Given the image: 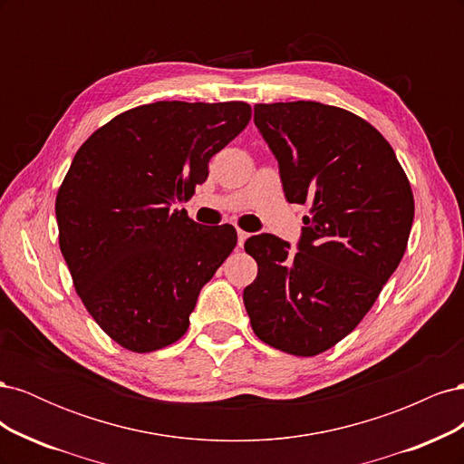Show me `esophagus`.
Segmentation results:
<instances>
[{
	"instance_id": "1",
	"label": "esophagus",
	"mask_w": 464,
	"mask_h": 464,
	"mask_svg": "<svg viewBox=\"0 0 464 464\" xmlns=\"http://www.w3.org/2000/svg\"><path fill=\"white\" fill-rule=\"evenodd\" d=\"M247 237H249V234L247 232H244V230H240V228H237V246H244L246 244V240H247Z\"/></svg>"
}]
</instances>
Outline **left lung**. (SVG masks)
I'll return each instance as SVG.
<instances>
[{
	"label": "left lung",
	"mask_w": 464,
	"mask_h": 464,
	"mask_svg": "<svg viewBox=\"0 0 464 464\" xmlns=\"http://www.w3.org/2000/svg\"><path fill=\"white\" fill-rule=\"evenodd\" d=\"M254 121L278 162L288 203H310L298 249L273 234L246 251L251 329L294 356L325 353L370 312L399 266L414 198L395 150L373 125L321 102L256 104Z\"/></svg>",
	"instance_id": "8db88e82"
}]
</instances>
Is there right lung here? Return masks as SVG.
<instances>
[{
  "mask_svg": "<svg viewBox=\"0 0 464 464\" xmlns=\"http://www.w3.org/2000/svg\"><path fill=\"white\" fill-rule=\"evenodd\" d=\"M251 118L246 102H154L110 120L77 150L55 198L60 249L101 329L131 353L184 336L234 227H203L176 203Z\"/></svg>",
  "mask_w": 464,
  "mask_h": 464,
  "instance_id": "right-lung-1",
  "label": "right lung"
}]
</instances>
